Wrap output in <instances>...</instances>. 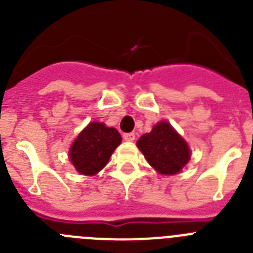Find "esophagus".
<instances>
[{
	"label": "esophagus",
	"mask_w": 253,
	"mask_h": 253,
	"mask_svg": "<svg viewBox=\"0 0 253 253\" xmlns=\"http://www.w3.org/2000/svg\"><path fill=\"white\" fill-rule=\"evenodd\" d=\"M123 138H124V140H126V142H133V140L135 139V134H134V133H125L124 135H123Z\"/></svg>",
	"instance_id": "34e87169"
}]
</instances>
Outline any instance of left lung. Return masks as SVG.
I'll use <instances>...</instances> for the list:
<instances>
[{"label": "left lung", "mask_w": 253, "mask_h": 253, "mask_svg": "<svg viewBox=\"0 0 253 253\" xmlns=\"http://www.w3.org/2000/svg\"><path fill=\"white\" fill-rule=\"evenodd\" d=\"M148 163L162 175H176L190 160V148L184 138L167 122L154 125L151 133L137 142Z\"/></svg>", "instance_id": "obj_1"}]
</instances>
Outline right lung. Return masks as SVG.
Listing matches in <instances>:
<instances>
[{
  "instance_id": "add662e5",
  "label": "right lung",
  "mask_w": 253,
  "mask_h": 253,
  "mask_svg": "<svg viewBox=\"0 0 253 253\" xmlns=\"http://www.w3.org/2000/svg\"><path fill=\"white\" fill-rule=\"evenodd\" d=\"M122 137L115 128L92 122L78 134L69 148V160L81 175L93 176L110 160Z\"/></svg>"
}]
</instances>
